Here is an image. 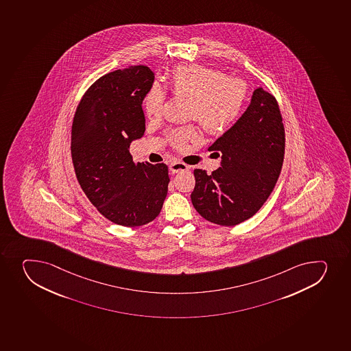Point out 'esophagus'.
<instances>
[{
    "label": "esophagus",
    "instance_id": "obj_1",
    "mask_svg": "<svg viewBox=\"0 0 351 351\" xmlns=\"http://www.w3.org/2000/svg\"><path fill=\"white\" fill-rule=\"evenodd\" d=\"M190 166L185 165V163L180 162V161H173L170 163L169 169L173 173H180V171H184L188 170Z\"/></svg>",
    "mask_w": 351,
    "mask_h": 351
}]
</instances>
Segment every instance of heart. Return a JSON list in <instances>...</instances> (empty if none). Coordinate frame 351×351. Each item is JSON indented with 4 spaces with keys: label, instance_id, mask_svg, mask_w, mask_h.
Here are the masks:
<instances>
[{
    "label": "heart",
    "instance_id": "b5f03b06",
    "mask_svg": "<svg viewBox=\"0 0 351 351\" xmlns=\"http://www.w3.org/2000/svg\"><path fill=\"white\" fill-rule=\"evenodd\" d=\"M170 91L175 96L190 98V118L198 119L206 132L222 134L239 118L246 101V86L233 77H226L219 71L202 65L175 67L168 79ZM165 91L153 84L144 97V110L149 118L159 117L162 111ZM192 128L171 132L170 141L176 146L184 145L193 138Z\"/></svg>",
    "mask_w": 351,
    "mask_h": 351
}]
</instances>
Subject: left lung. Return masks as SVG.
Segmentation results:
<instances>
[{"label":"left lung","instance_id":"1","mask_svg":"<svg viewBox=\"0 0 351 351\" xmlns=\"http://www.w3.org/2000/svg\"><path fill=\"white\" fill-rule=\"evenodd\" d=\"M209 151L221 163L212 175L195 169L192 204L209 222L237 226L256 214L280 173L285 132L276 98L255 89L246 111Z\"/></svg>","mask_w":351,"mask_h":351}]
</instances>
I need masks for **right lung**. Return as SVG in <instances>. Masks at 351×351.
<instances>
[{
  "label": "right lung",
  "mask_w": 351,
  "mask_h": 351,
  "mask_svg": "<svg viewBox=\"0 0 351 351\" xmlns=\"http://www.w3.org/2000/svg\"><path fill=\"white\" fill-rule=\"evenodd\" d=\"M147 66L99 77L74 115L71 152L81 188L98 212L122 226H141L159 215L168 192L165 163L134 162L129 147L142 138V103L152 87Z\"/></svg>",
  "instance_id": "add662e5"
}]
</instances>
